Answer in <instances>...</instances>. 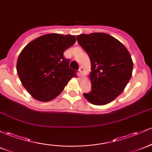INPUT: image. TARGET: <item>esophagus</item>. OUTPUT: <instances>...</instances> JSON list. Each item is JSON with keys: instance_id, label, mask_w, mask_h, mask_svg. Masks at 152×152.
I'll use <instances>...</instances> for the list:
<instances>
[{"instance_id": "1", "label": "esophagus", "mask_w": 152, "mask_h": 152, "mask_svg": "<svg viewBox=\"0 0 152 152\" xmlns=\"http://www.w3.org/2000/svg\"><path fill=\"white\" fill-rule=\"evenodd\" d=\"M79 73H80V74L81 75H82L83 74V72H84V68H83V67H80L79 68Z\"/></svg>"}]
</instances>
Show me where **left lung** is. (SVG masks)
Here are the masks:
<instances>
[{
  "instance_id": "8db88e82",
  "label": "left lung",
  "mask_w": 152,
  "mask_h": 152,
  "mask_svg": "<svg viewBox=\"0 0 152 152\" xmlns=\"http://www.w3.org/2000/svg\"><path fill=\"white\" fill-rule=\"evenodd\" d=\"M77 41L91 63V90L84 97L95 105H104L123 92L131 77L133 61L126 48L105 33L80 34Z\"/></svg>"
}]
</instances>
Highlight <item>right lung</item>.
Listing matches in <instances>:
<instances>
[{
    "label": "right lung",
    "instance_id": "1",
    "mask_svg": "<svg viewBox=\"0 0 152 152\" xmlns=\"http://www.w3.org/2000/svg\"><path fill=\"white\" fill-rule=\"evenodd\" d=\"M76 42L73 35L48 34L26 45L18 58L16 70L21 84L34 99L48 102L64 89L76 71L69 68L63 53Z\"/></svg>",
    "mask_w": 152,
    "mask_h": 152
}]
</instances>
